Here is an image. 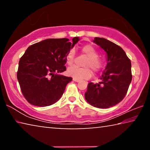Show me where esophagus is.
Masks as SVG:
<instances>
[{"mask_svg": "<svg viewBox=\"0 0 150 150\" xmlns=\"http://www.w3.org/2000/svg\"><path fill=\"white\" fill-rule=\"evenodd\" d=\"M73 80L74 81H75V82H79V81H80V80L77 79H75V78H73Z\"/></svg>", "mask_w": 150, "mask_h": 150, "instance_id": "1", "label": "esophagus"}]
</instances>
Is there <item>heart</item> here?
<instances>
[{
	"instance_id": "heart-1",
	"label": "heart",
	"mask_w": 150,
	"mask_h": 150,
	"mask_svg": "<svg viewBox=\"0 0 150 150\" xmlns=\"http://www.w3.org/2000/svg\"><path fill=\"white\" fill-rule=\"evenodd\" d=\"M81 52L87 57V59L83 64L85 67H78L77 66H72L67 69V75L77 79H88L92 75V71L98 73L103 69V61L98 57V52L91 45L87 44L81 47ZM75 52L73 50H69L66 55V63L68 65H71L74 63Z\"/></svg>"
}]
</instances>
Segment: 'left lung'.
I'll return each mask as SVG.
<instances>
[{"mask_svg":"<svg viewBox=\"0 0 150 150\" xmlns=\"http://www.w3.org/2000/svg\"><path fill=\"white\" fill-rule=\"evenodd\" d=\"M93 42L106 54L107 64L100 82L89 83L85 93L86 100L93 106L107 108L117 105L126 96L132 79L131 62L122 48L103 38H95Z\"/></svg>","mask_w":150,"mask_h":150,"instance_id":"1","label":"left lung"}]
</instances>
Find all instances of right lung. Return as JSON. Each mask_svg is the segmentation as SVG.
<instances>
[{
    "label": "right lung",
    "mask_w": 150,
    "mask_h": 150,
    "mask_svg": "<svg viewBox=\"0 0 150 150\" xmlns=\"http://www.w3.org/2000/svg\"><path fill=\"white\" fill-rule=\"evenodd\" d=\"M75 37L47 39L30 45L19 61L17 79L20 89L32 105H52L62 97L71 77L60 75L65 71L66 55L78 42Z\"/></svg>",
    "instance_id": "obj_1"
}]
</instances>
